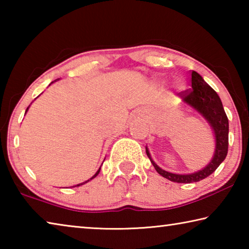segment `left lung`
Returning a JSON list of instances; mask_svg holds the SVG:
<instances>
[{
    "mask_svg": "<svg viewBox=\"0 0 249 249\" xmlns=\"http://www.w3.org/2000/svg\"><path fill=\"white\" fill-rule=\"evenodd\" d=\"M190 81L191 89L180 92L179 95L182 98L184 103L190 105L201 113L205 117V120L209 122L211 127L213 128L216 142L215 154H214L213 159L202 170L193 172L190 175H177L159 168L151 159L149 151L146 148V154L155 167L156 171L159 175H161L163 178L178 183H192L205 179L206 177L213 174L217 169V167L224 161L227 150H229V119L226 116L220 96L196 71L191 72Z\"/></svg>",
    "mask_w": 249,
    "mask_h": 249,
    "instance_id": "obj_1",
    "label": "left lung"
}]
</instances>
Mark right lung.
I'll list each match as a JSON object with an SVG mask.
<instances>
[{"mask_svg": "<svg viewBox=\"0 0 249 249\" xmlns=\"http://www.w3.org/2000/svg\"><path fill=\"white\" fill-rule=\"evenodd\" d=\"M52 83H53V82H52ZM27 109H28V107H27ZM27 109H26V112H27ZM100 170H101V167H100V169H99L98 171H96V174H95V175H94L93 177H92V178H91L90 180H92V179H93V178H95V177L99 175V172H100ZM90 180H88V181H90ZM88 181H86V182H88ZM86 182H83V183H86ZM83 183H79V184H77V185H74V187H79V185H81V184H83Z\"/></svg>", "mask_w": 249, "mask_h": 249, "instance_id": "1", "label": "right lung"}]
</instances>
